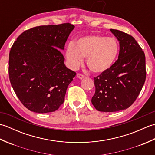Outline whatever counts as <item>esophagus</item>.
<instances>
[{"label":"esophagus","instance_id":"esophagus-1","mask_svg":"<svg viewBox=\"0 0 155 155\" xmlns=\"http://www.w3.org/2000/svg\"><path fill=\"white\" fill-rule=\"evenodd\" d=\"M77 77L78 78H80V79H83V78H84V75L81 74L80 73H77Z\"/></svg>","mask_w":155,"mask_h":155}]
</instances>
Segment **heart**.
Masks as SVG:
<instances>
[{"label": "heart", "mask_w": 155, "mask_h": 155, "mask_svg": "<svg viewBox=\"0 0 155 155\" xmlns=\"http://www.w3.org/2000/svg\"><path fill=\"white\" fill-rule=\"evenodd\" d=\"M119 45L114 38L93 35L81 37L67 47L66 58L71 68H77L86 57V63L94 73H103L117 60Z\"/></svg>", "instance_id": "b5f03b06"}]
</instances>
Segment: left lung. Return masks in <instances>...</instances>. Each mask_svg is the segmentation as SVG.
<instances>
[{
  "label": "left lung",
  "instance_id": "8db88e82",
  "mask_svg": "<svg viewBox=\"0 0 155 155\" xmlns=\"http://www.w3.org/2000/svg\"><path fill=\"white\" fill-rule=\"evenodd\" d=\"M119 41L118 59L106 72L94 78L92 104L101 112L127 109L139 96L146 79L145 55L132 36L110 29Z\"/></svg>",
  "mask_w": 155,
  "mask_h": 155
}]
</instances>
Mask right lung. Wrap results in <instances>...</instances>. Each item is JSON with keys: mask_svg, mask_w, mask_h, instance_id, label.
Segmentation results:
<instances>
[{"mask_svg": "<svg viewBox=\"0 0 155 155\" xmlns=\"http://www.w3.org/2000/svg\"><path fill=\"white\" fill-rule=\"evenodd\" d=\"M74 26H38L23 32L9 53L8 74L20 101L29 110L47 113L64 103L76 72L67 68L60 50Z\"/></svg>", "mask_w": 155, "mask_h": 155, "instance_id": "right-lung-1", "label": "right lung"}]
</instances>
